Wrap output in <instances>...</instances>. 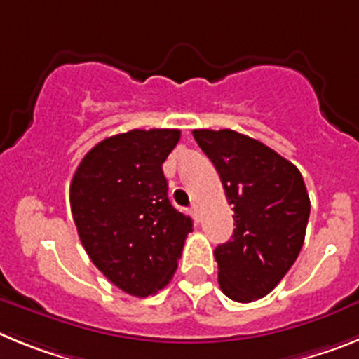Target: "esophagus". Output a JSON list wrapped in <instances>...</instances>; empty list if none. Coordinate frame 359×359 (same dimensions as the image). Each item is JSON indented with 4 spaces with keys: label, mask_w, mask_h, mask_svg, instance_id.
Instances as JSON below:
<instances>
[{
    "label": "esophagus",
    "mask_w": 359,
    "mask_h": 359,
    "mask_svg": "<svg viewBox=\"0 0 359 359\" xmlns=\"http://www.w3.org/2000/svg\"><path fill=\"white\" fill-rule=\"evenodd\" d=\"M189 213H191V217H193V220H195V222H198V220H201V211H198V205L197 204L191 205V210H189Z\"/></svg>",
    "instance_id": "1"
}]
</instances>
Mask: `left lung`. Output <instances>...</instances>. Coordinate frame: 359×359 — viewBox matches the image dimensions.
Listing matches in <instances>:
<instances>
[{"label": "left lung", "instance_id": "8db88e82", "mask_svg": "<svg viewBox=\"0 0 359 359\" xmlns=\"http://www.w3.org/2000/svg\"><path fill=\"white\" fill-rule=\"evenodd\" d=\"M233 204L235 231L215 249L224 294L249 304L269 294L304 245L309 193L294 164L235 130H193Z\"/></svg>", "mask_w": 359, "mask_h": 359}]
</instances>
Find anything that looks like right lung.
<instances>
[{
  "label": "right lung",
  "mask_w": 359,
  "mask_h": 359,
  "mask_svg": "<svg viewBox=\"0 0 359 359\" xmlns=\"http://www.w3.org/2000/svg\"><path fill=\"white\" fill-rule=\"evenodd\" d=\"M179 130H130L93 146L70 184V205L90 260L121 291L155 294L177 269L191 218L171 205L162 162Z\"/></svg>",
  "instance_id": "obj_1"
}]
</instances>
